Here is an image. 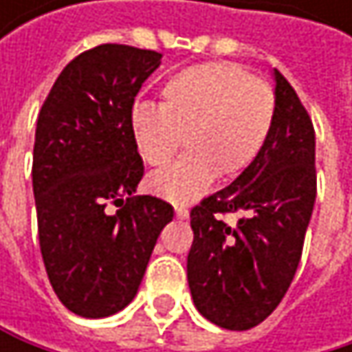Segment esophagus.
Masks as SVG:
<instances>
[{"label": "esophagus", "instance_id": "34e87169", "mask_svg": "<svg viewBox=\"0 0 352 352\" xmlns=\"http://www.w3.org/2000/svg\"><path fill=\"white\" fill-rule=\"evenodd\" d=\"M175 216H177V220H187L189 212H187L185 208H175Z\"/></svg>", "mask_w": 352, "mask_h": 352}]
</instances>
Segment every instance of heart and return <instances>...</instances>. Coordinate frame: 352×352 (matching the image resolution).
Instances as JSON below:
<instances>
[{
	"label": "heart",
	"instance_id": "1",
	"mask_svg": "<svg viewBox=\"0 0 352 352\" xmlns=\"http://www.w3.org/2000/svg\"><path fill=\"white\" fill-rule=\"evenodd\" d=\"M275 118L273 89L232 63H204L161 87V107L136 104L130 138L138 157L159 167L185 134L187 155L148 177V189L173 204L204 195L216 175L236 177L263 151Z\"/></svg>",
	"mask_w": 352,
	"mask_h": 352
}]
</instances>
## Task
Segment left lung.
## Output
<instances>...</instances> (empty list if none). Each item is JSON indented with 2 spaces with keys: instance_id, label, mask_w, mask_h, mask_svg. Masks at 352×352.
Returning <instances> with one entry per match:
<instances>
[{
  "instance_id": "left-lung-1",
  "label": "left lung",
  "mask_w": 352,
  "mask_h": 352,
  "mask_svg": "<svg viewBox=\"0 0 352 352\" xmlns=\"http://www.w3.org/2000/svg\"><path fill=\"white\" fill-rule=\"evenodd\" d=\"M271 134L228 187L191 210L187 281L197 312L226 330L269 316L292 285L316 201V136L289 81L273 69ZM241 211L234 229L220 213Z\"/></svg>"
}]
</instances>
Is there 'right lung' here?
Segmentation results:
<instances>
[{"label": "right lung", "instance_id": "1", "mask_svg": "<svg viewBox=\"0 0 352 352\" xmlns=\"http://www.w3.org/2000/svg\"><path fill=\"white\" fill-rule=\"evenodd\" d=\"M163 54L102 44L73 58L36 122L38 241L56 298L81 318H106L136 296L173 208L136 195L144 175L130 111ZM109 203L122 205L116 214Z\"/></svg>", "mask_w": 352, "mask_h": 352}]
</instances>
